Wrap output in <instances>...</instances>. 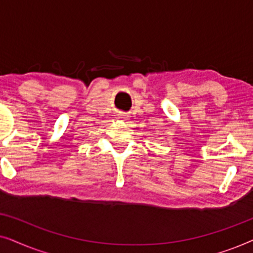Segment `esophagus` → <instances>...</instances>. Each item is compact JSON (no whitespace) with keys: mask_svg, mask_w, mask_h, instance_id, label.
I'll use <instances>...</instances> for the list:
<instances>
[{"mask_svg":"<svg viewBox=\"0 0 253 253\" xmlns=\"http://www.w3.org/2000/svg\"><path fill=\"white\" fill-rule=\"evenodd\" d=\"M120 119H123V120H126V115H124V114H120Z\"/></svg>","mask_w":253,"mask_h":253,"instance_id":"obj_1","label":"esophagus"}]
</instances>
